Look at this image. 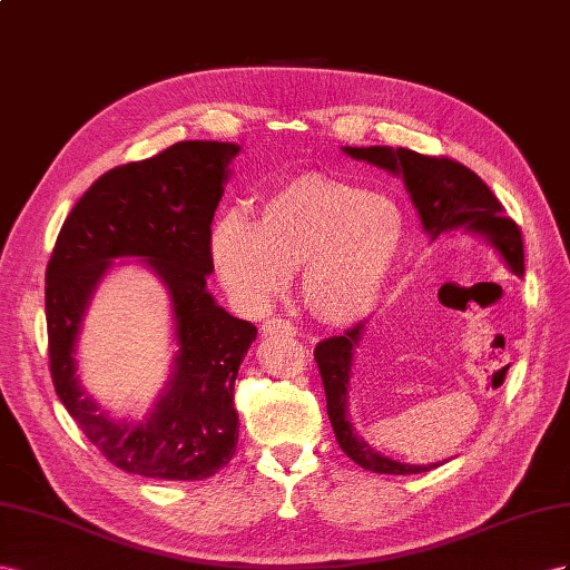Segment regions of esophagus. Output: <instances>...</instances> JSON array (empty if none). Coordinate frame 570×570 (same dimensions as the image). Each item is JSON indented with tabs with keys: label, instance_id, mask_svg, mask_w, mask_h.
Instances as JSON below:
<instances>
[{
	"label": "esophagus",
	"instance_id": "34e87169",
	"mask_svg": "<svg viewBox=\"0 0 570 570\" xmlns=\"http://www.w3.org/2000/svg\"><path fill=\"white\" fill-rule=\"evenodd\" d=\"M263 334L265 336H274V334H286V336H294L296 334V327L291 324L288 320H282V317H269L263 322Z\"/></svg>",
	"mask_w": 570,
	"mask_h": 570
}]
</instances>
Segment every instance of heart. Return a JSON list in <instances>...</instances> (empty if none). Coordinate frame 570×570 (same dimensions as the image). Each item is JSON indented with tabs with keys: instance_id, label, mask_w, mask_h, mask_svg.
<instances>
[{
	"instance_id": "b5f03b06",
	"label": "heart",
	"mask_w": 570,
	"mask_h": 570,
	"mask_svg": "<svg viewBox=\"0 0 570 570\" xmlns=\"http://www.w3.org/2000/svg\"><path fill=\"white\" fill-rule=\"evenodd\" d=\"M405 236L399 205L382 193L327 176H301L272 190L255 224L226 215L209 234L222 286L263 311L301 267L303 301L332 324L370 313L392 276Z\"/></svg>"
}]
</instances>
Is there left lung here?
I'll list each match as a JSON object with an SVG mask.
<instances>
[{
  "mask_svg": "<svg viewBox=\"0 0 570 570\" xmlns=\"http://www.w3.org/2000/svg\"><path fill=\"white\" fill-rule=\"evenodd\" d=\"M353 159H363L380 169L401 174L405 190L411 193V200L417 209L425 232L436 238L439 234L451 229H468L484 236L492 246L503 255L513 274H525V255H523V236L518 224L507 217V209L497 200L482 178L463 167L461 161L449 157H430L405 148H344ZM365 322L353 324L341 336H330L317 344L315 361L322 375L324 394H327V413L336 434L338 446L346 456L361 468L372 473L386 475H415L428 473L432 465H409L382 456L377 449H372L363 436L353 432L348 420V384L355 348L363 338Z\"/></svg>",
  "mask_w": 570,
  "mask_h": 570,
  "instance_id": "obj_1",
  "label": "left lung"
}]
</instances>
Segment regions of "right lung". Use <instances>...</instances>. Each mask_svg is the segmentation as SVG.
I'll return each instance as SVG.
<instances>
[{
	"mask_svg": "<svg viewBox=\"0 0 570 570\" xmlns=\"http://www.w3.org/2000/svg\"><path fill=\"white\" fill-rule=\"evenodd\" d=\"M238 145L181 140L142 161L114 167L63 222L45 274L50 372L57 396L102 456L155 480H205L234 459V384L257 336L253 322L207 291L215 209ZM114 256H145L168 284L179 353L173 380L140 423L105 416L75 375V338L94 286Z\"/></svg>",
	"mask_w": 570,
	"mask_h": 570,
	"instance_id": "right-lung-1",
	"label": "right lung"
}]
</instances>
